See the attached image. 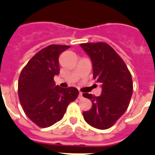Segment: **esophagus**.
Wrapping results in <instances>:
<instances>
[{"label":"esophagus","mask_w":155,"mask_h":155,"mask_svg":"<svg viewBox=\"0 0 155 155\" xmlns=\"http://www.w3.org/2000/svg\"><path fill=\"white\" fill-rule=\"evenodd\" d=\"M78 98L79 99H81V98H83V93L82 92H79V94H78Z\"/></svg>","instance_id":"obj_1"}]
</instances>
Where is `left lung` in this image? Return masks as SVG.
Returning a JSON list of instances; mask_svg holds the SVG:
<instances>
[{"instance_id":"1","label":"left lung","mask_w":155,"mask_h":155,"mask_svg":"<svg viewBox=\"0 0 155 155\" xmlns=\"http://www.w3.org/2000/svg\"><path fill=\"white\" fill-rule=\"evenodd\" d=\"M91 57L93 78L102 84V94L94 96L83 93L91 101L92 107L83 113L84 119L94 128L106 130L113 127L127 111L133 94L131 74L123 59L106 42L80 44Z\"/></svg>"}]
</instances>
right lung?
Listing matches in <instances>:
<instances>
[{
	"label": "right lung",
	"instance_id": "add662e5",
	"mask_svg": "<svg viewBox=\"0 0 155 155\" xmlns=\"http://www.w3.org/2000/svg\"><path fill=\"white\" fill-rule=\"evenodd\" d=\"M70 46L52 44L31 57L20 74L18 93L25 113L38 127L46 128L62 120L68 105L79 91L76 87L55 86L60 74L59 55Z\"/></svg>",
	"mask_w": 155,
	"mask_h": 155
}]
</instances>
